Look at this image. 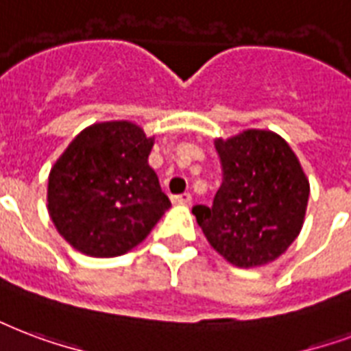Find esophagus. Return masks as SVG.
<instances>
[{
    "label": "esophagus",
    "instance_id": "esophagus-1",
    "mask_svg": "<svg viewBox=\"0 0 351 351\" xmlns=\"http://www.w3.org/2000/svg\"><path fill=\"white\" fill-rule=\"evenodd\" d=\"M173 202H175V204H189V202H191V195L189 193L175 195V197H173Z\"/></svg>",
    "mask_w": 351,
    "mask_h": 351
}]
</instances>
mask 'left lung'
Returning <instances> with one entry per match:
<instances>
[{
  "instance_id": "obj_1",
  "label": "left lung",
  "mask_w": 351,
  "mask_h": 351,
  "mask_svg": "<svg viewBox=\"0 0 351 351\" xmlns=\"http://www.w3.org/2000/svg\"><path fill=\"white\" fill-rule=\"evenodd\" d=\"M223 184L211 206H193L206 239L235 267L280 258L300 234L309 180L282 136L245 130L215 140Z\"/></svg>"
}]
</instances>
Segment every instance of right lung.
<instances>
[{
	"label": "right lung",
	"mask_w": 351,
	"mask_h": 351,
	"mask_svg": "<svg viewBox=\"0 0 351 351\" xmlns=\"http://www.w3.org/2000/svg\"><path fill=\"white\" fill-rule=\"evenodd\" d=\"M154 138L130 121L84 128L51 167L47 211L58 234L92 258L140 245L169 210L149 165Z\"/></svg>",
	"instance_id": "obj_1"
}]
</instances>
